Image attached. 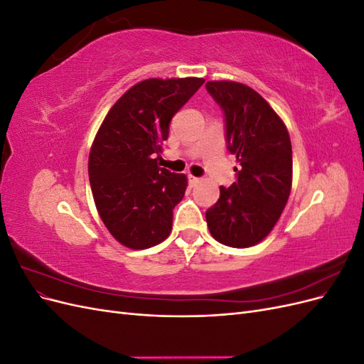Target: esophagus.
Instances as JSON below:
<instances>
[{
    "label": "esophagus",
    "mask_w": 364,
    "mask_h": 364,
    "mask_svg": "<svg viewBox=\"0 0 364 364\" xmlns=\"http://www.w3.org/2000/svg\"><path fill=\"white\" fill-rule=\"evenodd\" d=\"M188 181H190V185L191 186H194V185H197V183H199V178H194V176H190V178H188Z\"/></svg>",
    "instance_id": "obj_1"
}]
</instances>
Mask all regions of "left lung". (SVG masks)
I'll return each mask as SVG.
<instances>
[{
	"mask_svg": "<svg viewBox=\"0 0 364 364\" xmlns=\"http://www.w3.org/2000/svg\"><path fill=\"white\" fill-rule=\"evenodd\" d=\"M208 92L226 119L228 149L234 153L237 181L206 211L213 238L229 247H250L266 238L284 211L293 182L289 130L273 107L250 86L214 80Z\"/></svg>",
	"mask_w": 364,
	"mask_h": 364,
	"instance_id": "obj_1",
	"label": "left lung"
}]
</instances>
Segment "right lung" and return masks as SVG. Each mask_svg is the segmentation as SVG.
<instances>
[{"instance_id":"obj_1","label":"right lung","mask_w":364,"mask_h":364,"mask_svg":"<svg viewBox=\"0 0 364 364\" xmlns=\"http://www.w3.org/2000/svg\"><path fill=\"white\" fill-rule=\"evenodd\" d=\"M205 83L200 77L147 79L109 109L90 151V182L98 215L129 249L156 246L171 232L173 209L188 179L161 168L170 121Z\"/></svg>"}]
</instances>
